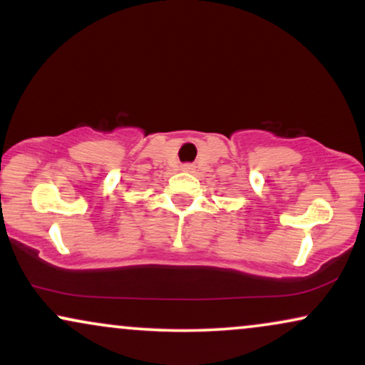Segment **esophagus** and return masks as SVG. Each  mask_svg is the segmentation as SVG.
<instances>
[{"label":"esophagus","instance_id":"34e87169","mask_svg":"<svg viewBox=\"0 0 365 365\" xmlns=\"http://www.w3.org/2000/svg\"><path fill=\"white\" fill-rule=\"evenodd\" d=\"M182 170H183V172H192V170H193V165H190V163L183 165V167H182Z\"/></svg>","mask_w":365,"mask_h":365}]
</instances>
